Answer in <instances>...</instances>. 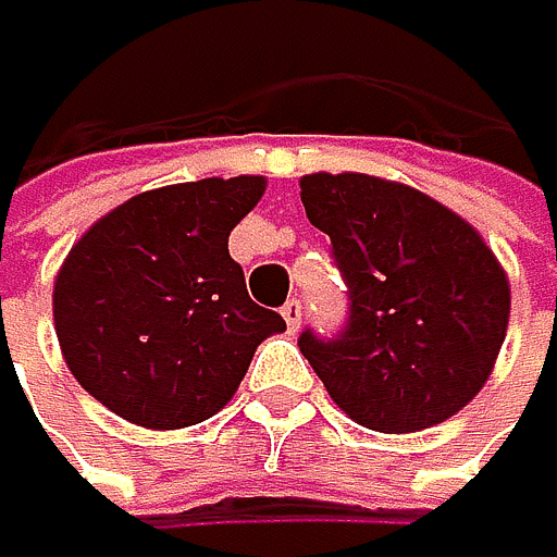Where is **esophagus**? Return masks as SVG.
Returning <instances> with one entry per match:
<instances>
[{
	"instance_id": "esophagus-1",
	"label": "esophagus",
	"mask_w": 557,
	"mask_h": 557,
	"mask_svg": "<svg viewBox=\"0 0 557 557\" xmlns=\"http://www.w3.org/2000/svg\"><path fill=\"white\" fill-rule=\"evenodd\" d=\"M282 317H285V327H289V331L296 334V331H299V321H302V302H299V299H289V302L282 307Z\"/></svg>"
}]
</instances>
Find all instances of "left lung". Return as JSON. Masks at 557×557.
I'll return each instance as SVG.
<instances>
[{
    "instance_id": "8db88e82",
    "label": "left lung",
    "mask_w": 557,
    "mask_h": 557,
    "mask_svg": "<svg viewBox=\"0 0 557 557\" xmlns=\"http://www.w3.org/2000/svg\"><path fill=\"white\" fill-rule=\"evenodd\" d=\"M299 198L348 289L342 334H299L334 405L373 432L446 422L485 387L506 342L503 264L471 223L408 184L307 174Z\"/></svg>"
}]
</instances>
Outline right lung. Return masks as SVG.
<instances>
[{"instance_id": "right-lung-1", "label": "right lung", "mask_w": 557, "mask_h": 557, "mask_svg": "<svg viewBox=\"0 0 557 557\" xmlns=\"http://www.w3.org/2000/svg\"><path fill=\"white\" fill-rule=\"evenodd\" d=\"M264 177H206L128 198L83 233L54 278V334L72 376L143 429L212 419L255 348L285 331L247 296L230 230Z\"/></svg>"}]
</instances>
